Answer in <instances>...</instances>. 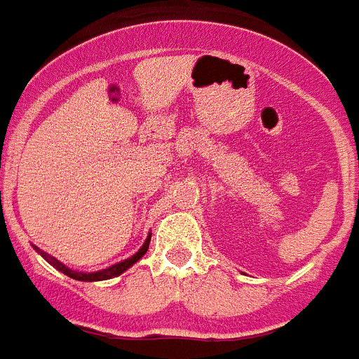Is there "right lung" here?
Masks as SVG:
<instances>
[{"mask_svg":"<svg viewBox=\"0 0 359 359\" xmlns=\"http://www.w3.org/2000/svg\"><path fill=\"white\" fill-rule=\"evenodd\" d=\"M149 241H151V233L147 236V239L144 241L142 248L138 250L137 254H133L129 259H123V261H120V263L116 264H111V266L104 268V270H98V272H80V270H72V268L65 266V264L62 263V261H58L56 257H50L49 254H45V252H41L38 246H34V250L38 252V254L41 255V257L47 261V263L50 264V266H54L56 270H60L62 273H65L67 277H71V279H76V281H105V279H113V277L120 276V273H123L128 268L133 266L137 261H140V259L144 257V254L147 252V248H149Z\"/></svg>","mask_w":359,"mask_h":359,"instance_id":"1","label":"right lung"}]
</instances>
